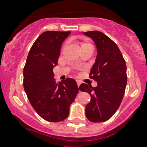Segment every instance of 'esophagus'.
I'll return each mask as SVG.
<instances>
[{
	"mask_svg": "<svg viewBox=\"0 0 147 147\" xmlns=\"http://www.w3.org/2000/svg\"><path fill=\"white\" fill-rule=\"evenodd\" d=\"M81 84H82V82H81L80 81H79V80H77V86L79 87V86L81 85Z\"/></svg>",
	"mask_w": 147,
	"mask_h": 147,
	"instance_id": "esophagus-1",
	"label": "esophagus"
}]
</instances>
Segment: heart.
<instances>
[{"label": "heart", "instance_id": "obj_1", "mask_svg": "<svg viewBox=\"0 0 147 147\" xmlns=\"http://www.w3.org/2000/svg\"><path fill=\"white\" fill-rule=\"evenodd\" d=\"M84 48H93V47H92V45L91 44L90 42H89L88 41H87V40H86V41H83L82 43H81V49Z\"/></svg>", "mask_w": 147, "mask_h": 147}]
</instances>
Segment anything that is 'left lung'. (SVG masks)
<instances>
[{
	"instance_id": "8db88e82",
	"label": "left lung",
	"mask_w": 147,
	"mask_h": 147,
	"mask_svg": "<svg viewBox=\"0 0 147 147\" xmlns=\"http://www.w3.org/2000/svg\"><path fill=\"white\" fill-rule=\"evenodd\" d=\"M84 34L92 38L97 48L90 76L97 86L92 87L84 83L79 89L91 97L86 106L88 119L92 122H105L115 113L124 97L127 83L126 62L117 45L104 34L90 31Z\"/></svg>"
}]
</instances>
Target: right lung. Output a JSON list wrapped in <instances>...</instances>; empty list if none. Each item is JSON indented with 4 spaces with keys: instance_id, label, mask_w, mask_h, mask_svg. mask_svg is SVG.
Masks as SVG:
<instances>
[{
    "instance_id": "1",
    "label": "right lung",
    "mask_w": 147,
    "mask_h": 147,
    "mask_svg": "<svg viewBox=\"0 0 147 147\" xmlns=\"http://www.w3.org/2000/svg\"><path fill=\"white\" fill-rule=\"evenodd\" d=\"M70 34L42 33L30 49L23 69V87L28 98L37 113L48 122H59L68 117L79 91L75 79L67 78L57 83L52 71L62 43Z\"/></svg>"
}]
</instances>
